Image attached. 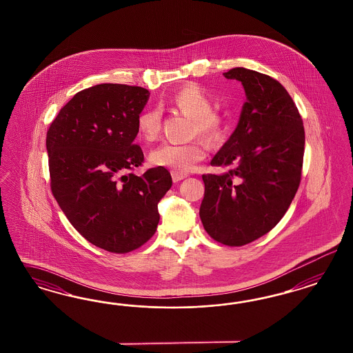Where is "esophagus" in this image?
Instances as JSON below:
<instances>
[{
  "label": "esophagus",
  "mask_w": 353,
  "mask_h": 353,
  "mask_svg": "<svg viewBox=\"0 0 353 353\" xmlns=\"http://www.w3.org/2000/svg\"><path fill=\"white\" fill-rule=\"evenodd\" d=\"M185 177H188V176H186V174H182V173H179V172H172L173 182L181 181Z\"/></svg>",
  "instance_id": "1"
}]
</instances>
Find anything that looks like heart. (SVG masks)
<instances>
[{"instance_id":"heart-1","label":"heart","mask_w":353,"mask_h":353,"mask_svg":"<svg viewBox=\"0 0 353 353\" xmlns=\"http://www.w3.org/2000/svg\"><path fill=\"white\" fill-rule=\"evenodd\" d=\"M172 105L183 115L192 119V136H199L210 143H219L224 139L226 119L214 110V99L202 86H182L171 99ZM161 129V110L150 107L143 110L137 118L139 136L146 142L159 139ZM207 148L202 141L189 143H163L150 154V161L158 167H167L179 173H188L203 161Z\"/></svg>"}]
</instances>
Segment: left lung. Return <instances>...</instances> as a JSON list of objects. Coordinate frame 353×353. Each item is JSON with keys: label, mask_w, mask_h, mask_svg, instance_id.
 <instances>
[{"label": "left lung", "mask_w": 353, "mask_h": 353, "mask_svg": "<svg viewBox=\"0 0 353 353\" xmlns=\"http://www.w3.org/2000/svg\"><path fill=\"white\" fill-rule=\"evenodd\" d=\"M242 83L247 102L230 139L203 174L199 216L205 232L226 246H243L269 233L299 188L305 134L288 90L270 76L243 67L225 72Z\"/></svg>", "instance_id": "left-lung-1"}]
</instances>
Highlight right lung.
I'll return each instance as SVG.
<instances>
[{
    "instance_id": "1",
    "label": "right lung",
    "mask_w": 353,
    "mask_h": 353,
    "mask_svg": "<svg viewBox=\"0 0 353 353\" xmlns=\"http://www.w3.org/2000/svg\"><path fill=\"white\" fill-rule=\"evenodd\" d=\"M149 97L141 86L88 88L61 108L46 134L54 198L76 230L108 252L127 254L149 241L171 189L164 167L133 173L143 163L134 139Z\"/></svg>"
}]
</instances>
